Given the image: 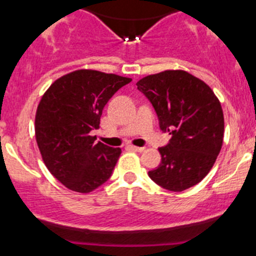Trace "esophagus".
Here are the masks:
<instances>
[{
  "instance_id": "1",
  "label": "esophagus",
  "mask_w": 256,
  "mask_h": 256,
  "mask_svg": "<svg viewBox=\"0 0 256 256\" xmlns=\"http://www.w3.org/2000/svg\"><path fill=\"white\" fill-rule=\"evenodd\" d=\"M128 148H130L131 150H134V151H138V152H142V151H145V148H138V146L130 145Z\"/></svg>"
}]
</instances>
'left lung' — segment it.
<instances>
[{
  "mask_svg": "<svg viewBox=\"0 0 256 256\" xmlns=\"http://www.w3.org/2000/svg\"><path fill=\"white\" fill-rule=\"evenodd\" d=\"M150 100L162 132L172 135L158 148L161 164L148 171L166 190L184 191L199 184L216 161L224 140V114L208 84L184 70H166L138 81Z\"/></svg>",
  "mask_w": 256,
  "mask_h": 256,
  "instance_id": "8db88e82",
  "label": "left lung"
}]
</instances>
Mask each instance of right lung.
<instances>
[{
  "label": "right lung",
  "mask_w": 256,
  "mask_h": 256,
  "mask_svg": "<svg viewBox=\"0 0 256 256\" xmlns=\"http://www.w3.org/2000/svg\"><path fill=\"white\" fill-rule=\"evenodd\" d=\"M130 78L96 70H76L57 78L37 106L34 135L42 160L70 190L88 194L108 180L120 148L95 142L104 106Z\"/></svg>",
  "instance_id": "obj_1"
}]
</instances>
